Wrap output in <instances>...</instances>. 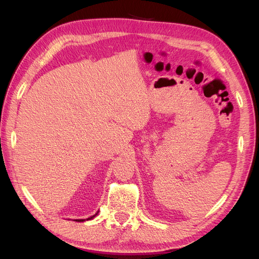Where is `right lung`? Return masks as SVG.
I'll return each instance as SVG.
<instances>
[{
    "instance_id": "add662e5",
    "label": "right lung",
    "mask_w": 259,
    "mask_h": 259,
    "mask_svg": "<svg viewBox=\"0 0 259 259\" xmlns=\"http://www.w3.org/2000/svg\"><path fill=\"white\" fill-rule=\"evenodd\" d=\"M96 215H97V214H96ZM93 217H95V215L92 216V217H90V218H88V221H90V219H92ZM75 222H84V219H75Z\"/></svg>"
}]
</instances>
